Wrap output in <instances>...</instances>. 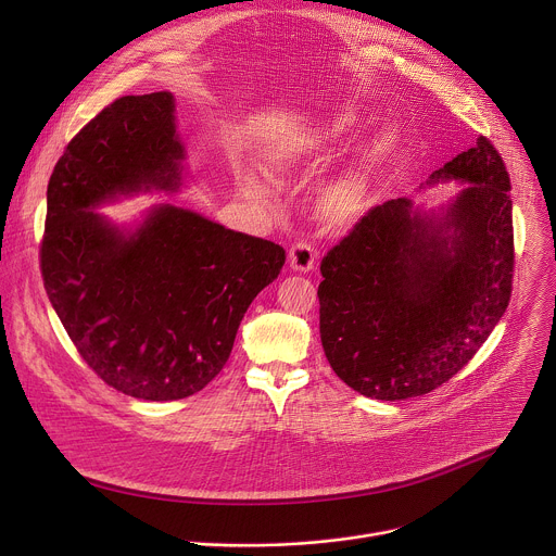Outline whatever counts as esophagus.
I'll list each match as a JSON object with an SVG mask.
<instances>
[{"label":"esophagus","instance_id":"34e87169","mask_svg":"<svg viewBox=\"0 0 556 556\" xmlns=\"http://www.w3.org/2000/svg\"><path fill=\"white\" fill-rule=\"evenodd\" d=\"M316 264V251L314 247L307 242V240H296L292 247H290V266L294 270H301V273H307L312 270Z\"/></svg>","mask_w":556,"mask_h":556}]
</instances>
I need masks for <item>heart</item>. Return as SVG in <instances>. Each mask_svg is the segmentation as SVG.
<instances>
[{"label":"heart","mask_w":556,"mask_h":556,"mask_svg":"<svg viewBox=\"0 0 556 556\" xmlns=\"http://www.w3.org/2000/svg\"><path fill=\"white\" fill-rule=\"evenodd\" d=\"M352 122H354V113H337L325 126L301 132L299 137H294L290 143L281 146L273 154V167L277 172L294 169L320 143L345 132L352 126ZM387 143H389V135L382 137V146H387ZM244 191L255 195V198H260L264 193L262 187H257L253 180H244ZM365 195H367V176H365V172L363 169H350L341 178H337L333 185L325 191L320 206H323V213H325L327 219L345 222V219H352L363 208Z\"/></svg>","instance_id":"obj_1"}]
</instances>
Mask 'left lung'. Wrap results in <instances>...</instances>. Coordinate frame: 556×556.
<instances>
[{"label":"left lung","mask_w":556,"mask_h":556,"mask_svg":"<svg viewBox=\"0 0 556 556\" xmlns=\"http://www.w3.org/2000/svg\"><path fill=\"white\" fill-rule=\"evenodd\" d=\"M468 187L441 219L406 198L369 208L323 257L320 339L356 393L395 402L453 378L503 318L514 279L511 182L488 137L430 182Z\"/></svg>","instance_id":"8db88e82"}]
</instances>
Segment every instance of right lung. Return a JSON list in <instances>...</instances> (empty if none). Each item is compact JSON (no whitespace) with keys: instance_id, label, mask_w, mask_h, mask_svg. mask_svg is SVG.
Masks as SVG:
<instances>
[{"instance_id":"1","label":"right lung","mask_w":556,"mask_h":556,"mask_svg":"<svg viewBox=\"0 0 556 556\" xmlns=\"http://www.w3.org/2000/svg\"><path fill=\"white\" fill-rule=\"evenodd\" d=\"M182 159L174 97H122L68 141L47 187V296L88 367L150 402L189 397L222 371L247 307L286 262L283 247L176 206L132 233L88 211L178 189Z\"/></svg>"}]
</instances>
